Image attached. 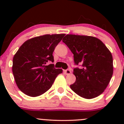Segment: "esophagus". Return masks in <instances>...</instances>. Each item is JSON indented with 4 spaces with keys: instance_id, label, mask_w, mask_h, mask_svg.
<instances>
[{
    "instance_id": "obj_1",
    "label": "esophagus",
    "mask_w": 124,
    "mask_h": 124,
    "mask_svg": "<svg viewBox=\"0 0 124 124\" xmlns=\"http://www.w3.org/2000/svg\"><path fill=\"white\" fill-rule=\"evenodd\" d=\"M64 72H65V73L66 74H71V70H69V69H68V70H65L64 71Z\"/></svg>"
}]
</instances>
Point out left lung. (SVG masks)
<instances>
[{"label": "left lung", "mask_w": 124, "mask_h": 124, "mask_svg": "<svg viewBox=\"0 0 124 124\" xmlns=\"http://www.w3.org/2000/svg\"><path fill=\"white\" fill-rule=\"evenodd\" d=\"M62 41L74 54L76 77L71 89L78 95L92 99L101 95L108 86L113 72L112 53L99 39L91 36L67 35Z\"/></svg>", "instance_id": "1"}]
</instances>
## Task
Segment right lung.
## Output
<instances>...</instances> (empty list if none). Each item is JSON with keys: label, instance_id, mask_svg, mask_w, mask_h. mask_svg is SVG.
Returning a JSON list of instances; mask_svg holds the SVG:
<instances>
[{"label": "right lung", "instance_id": "right-lung-1", "mask_svg": "<svg viewBox=\"0 0 124 124\" xmlns=\"http://www.w3.org/2000/svg\"><path fill=\"white\" fill-rule=\"evenodd\" d=\"M65 34L44 35L27 40L12 61V72L18 89L30 97H38L48 91L62 69H56L53 53Z\"/></svg>", "mask_w": 124, "mask_h": 124}]
</instances>
